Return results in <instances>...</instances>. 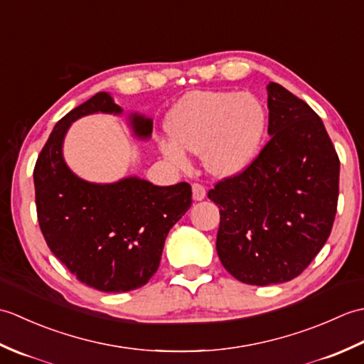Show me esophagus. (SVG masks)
<instances>
[{
  "label": "esophagus",
  "instance_id": "34e87169",
  "mask_svg": "<svg viewBox=\"0 0 364 364\" xmlns=\"http://www.w3.org/2000/svg\"><path fill=\"white\" fill-rule=\"evenodd\" d=\"M205 196H206V189L203 184L200 183L192 184V197H194V200H203Z\"/></svg>",
  "mask_w": 364,
  "mask_h": 364
}]
</instances>
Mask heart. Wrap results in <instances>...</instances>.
I'll return each mask as SVG.
<instances>
[{"label":"heart","mask_w":364,"mask_h":364,"mask_svg":"<svg viewBox=\"0 0 364 364\" xmlns=\"http://www.w3.org/2000/svg\"><path fill=\"white\" fill-rule=\"evenodd\" d=\"M266 109L252 94L196 90L167 115L172 139H161L159 150L176 168H188L184 150L202 153L205 167L218 176H231L250 166L266 131Z\"/></svg>","instance_id":"1"}]
</instances>
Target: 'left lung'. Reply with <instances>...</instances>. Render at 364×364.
I'll return each mask as SVG.
<instances>
[{"instance_id": "1", "label": "left lung", "mask_w": 364, "mask_h": 364, "mask_svg": "<svg viewBox=\"0 0 364 364\" xmlns=\"http://www.w3.org/2000/svg\"><path fill=\"white\" fill-rule=\"evenodd\" d=\"M267 107L269 142L208 191L220 208V262L257 286L289 282L310 266L331 233L339 194V158L319 115L277 82L267 86Z\"/></svg>"}]
</instances>
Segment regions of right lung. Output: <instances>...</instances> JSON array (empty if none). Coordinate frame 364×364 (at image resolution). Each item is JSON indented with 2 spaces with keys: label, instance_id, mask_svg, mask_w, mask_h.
Masks as SVG:
<instances>
[{
  "label": "right lung",
  "instance_id": "1",
  "mask_svg": "<svg viewBox=\"0 0 364 364\" xmlns=\"http://www.w3.org/2000/svg\"><path fill=\"white\" fill-rule=\"evenodd\" d=\"M92 112L120 114L100 92L60 119L34 167L36 208L46 245L84 284L127 292L149 283L159 267L167 233L192 203L189 183L154 186L139 178L92 184L70 172L63 141L72 122ZM137 136L149 137L150 119L133 115Z\"/></svg>",
  "mask_w": 364,
  "mask_h": 364
}]
</instances>
